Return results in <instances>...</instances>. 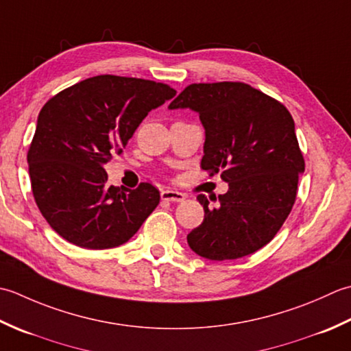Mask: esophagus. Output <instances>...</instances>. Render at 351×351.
I'll return each instance as SVG.
<instances>
[{"label":"esophagus","instance_id":"esophagus-1","mask_svg":"<svg viewBox=\"0 0 351 351\" xmlns=\"http://www.w3.org/2000/svg\"><path fill=\"white\" fill-rule=\"evenodd\" d=\"M160 198L165 199V202H177L180 203L186 198L183 192H178V191H171V189H163L160 192Z\"/></svg>","mask_w":351,"mask_h":351}]
</instances>
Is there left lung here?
Wrapping results in <instances>:
<instances>
[{
	"mask_svg": "<svg viewBox=\"0 0 351 351\" xmlns=\"http://www.w3.org/2000/svg\"><path fill=\"white\" fill-rule=\"evenodd\" d=\"M186 107L206 130L202 168L228 183L215 207L197 197L204 219L188 244L210 261L252 254L274 238L295 203L304 159L294 119L280 101L241 82L189 84L169 104Z\"/></svg>",
	"mask_w": 351,
	"mask_h": 351,
	"instance_id": "left-lung-1",
	"label": "left lung"
}]
</instances>
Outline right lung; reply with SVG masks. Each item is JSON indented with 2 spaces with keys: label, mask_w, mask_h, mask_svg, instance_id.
<instances>
[{
  "label": "right lung",
  "mask_w": 351,
  "mask_h": 351,
  "mask_svg": "<svg viewBox=\"0 0 351 351\" xmlns=\"http://www.w3.org/2000/svg\"><path fill=\"white\" fill-rule=\"evenodd\" d=\"M176 95L165 83L97 75L48 99L28 148L34 202L71 244L90 250L124 244L160 202L152 183L107 184L104 165L123 153L149 110Z\"/></svg>",
  "instance_id": "obj_1"
}]
</instances>
